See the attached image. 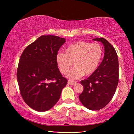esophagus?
<instances>
[{"label":"esophagus","instance_id":"obj_1","mask_svg":"<svg viewBox=\"0 0 134 134\" xmlns=\"http://www.w3.org/2000/svg\"><path fill=\"white\" fill-rule=\"evenodd\" d=\"M67 83L70 85H74L75 84L77 83L76 81H71V80H68Z\"/></svg>","mask_w":134,"mask_h":134}]
</instances>
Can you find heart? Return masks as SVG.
Returning a JSON list of instances; mask_svg holds the SVG:
<instances>
[{
  "instance_id": "obj_1",
  "label": "heart",
  "mask_w": 134,
  "mask_h": 134,
  "mask_svg": "<svg viewBox=\"0 0 134 134\" xmlns=\"http://www.w3.org/2000/svg\"><path fill=\"white\" fill-rule=\"evenodd\" d=\"M102 53L99 44L80 41L70 45L65 53H58L56 61L63 74L67 73L74 62L75 67L68 72L67 77L75 80L84 74L90 76L93 73L100 64Z\"/></svg>"
}]
</instances>
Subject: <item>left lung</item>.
<instances>
[{
    "label": "left lung",
    "mask_w": 134,
    "mask_h": 134,
    "mask_svg": "<svg viewBox=\"0 0 134 134\" xmlns=\"http://www.w3.org/2000/svg\"><path fill=\"white\" fill-rule=\"evenodd\" d=\"M93 40L103 44L104 57L96 71L80 81L84 89L79 99L86 108L97 110L109 103L116 91L119 81V62L116 51L107 40L103 38Z\"/></svg>",
    "instance_id": "obj_1"
}]
</instances>
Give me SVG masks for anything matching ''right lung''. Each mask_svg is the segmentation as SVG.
Instances as JSON below:
<instances>
[{
    "instance_id": "1",
    "label": "right lung",
    "mask_w": 134,
    "mask_h": 134,
    "mask_svg": "<svg viewBox=\"0 0 134 134\" xmlns=\"http://www.w3.org/2000/svg\"><path fill=\"white\" fill-rule=\"evenodd\" d=\"M65 39L42 35L27 46L20 58L17 79L20 93L34 110L50 109L60 99L67 80L61 74L56 56Z\"/></svg>"
}]
</instances>
